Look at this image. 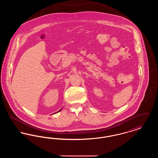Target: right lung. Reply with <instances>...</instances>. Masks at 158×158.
Instances as JSON below:
<instances>
[{
  "instance_id": "add662e5",
  "label": "right lung",
  "mask_w": 158,
  "mask_h": 158,
  "mask_svg": "<svg viewBox=\"0 0 158 158\" xmlns=\"http://www.w3.org/2000/svg\"><path fill=\"white\" fill-rule=\"evenodd\" d=\"M61 110V109H60V110H59V111H58V112H59V111H60V110Z\"/></svg>"
}]
</instances>
